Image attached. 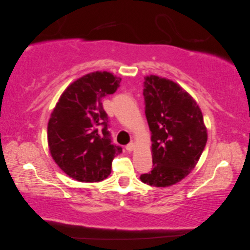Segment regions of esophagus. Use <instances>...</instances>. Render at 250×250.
Returning a JSON list of instances; mask_svg holds the SVG:
<instances>
[{
    "label": "esophagus",
    "instance_id": "1",
    "mask_svg": "<svg viewBox=\"0 0 250 250\" xmlns=\"http://www.w3.org/2000/svg\"><path fill=\"white\" fill-rule=\"evenodd\" d=\"M134 149H135V144L130 143L129 145L125 146V150H126L127 152H132Z\"/></svg>",
    "mask_w": 250,
    "mask_h": 250
}]
</instances>
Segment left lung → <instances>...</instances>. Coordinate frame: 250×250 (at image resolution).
Instances as JSON below:
<instances>
[{
  "label": "left lung",
  "mask_w": 250,
  "mask_h": 250,
  "mask_svg": "<svg viewBox=\"0 0 250 250\" xmlns=\"http://www.w3.org/2000/svg\"><path fill=\"white\" fill-rule=\"evenodd\" d=\"M144 86L153 169L140 175V181L169 187L194 169L207 143V129L200 106L180 84L150 75Z\"/></svg>",
  "instance_id": "left-lung-1"
}]
</instances>
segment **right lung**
Here are the masks:
<instances>
[{
	"label": "right lung",
	"instance_id": "1",
	"mask_svg": "<svg viewBox=\"0 0 250 250\" xmlns=\"http://www.w3.org/2000/svg\"><path fill=\"white\" fill-rule=\"evenodd\" d=\"M121 78L94 72L66 87L50 114L47 142L59 168L82 183L101 182L111 174L114 157L123 149L112 144L102 99L114 94Z\"/></svg>",
	"mask_w": 250,
	"mask_h": 250
}]
</instances>
